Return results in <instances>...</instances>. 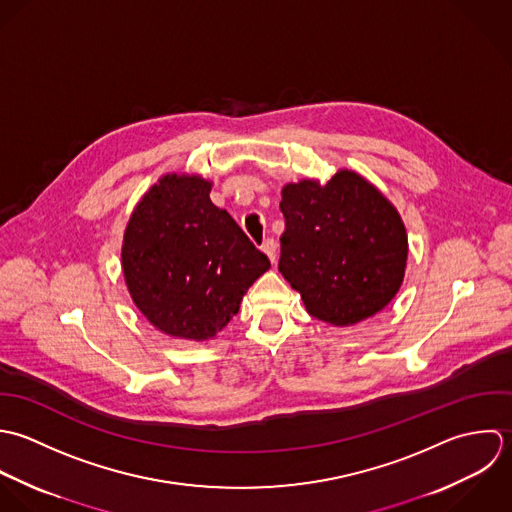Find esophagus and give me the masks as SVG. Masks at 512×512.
<instances>
[{
	"label": "esophagus",
	"mask_w": 512,
	"mask_h": 512,
	"mask_svg": "<svg viewBox=\"0 0 512 512\" xmlns=\"http://www.w3.org/2000/svg\"><path fill=\"white\" fill-rule=\"evenodd\" d=\"M261 249L267 253V257H269L271 263H277V243H275L273 239H267Z\"/></svg>",
	"instance_id": "esophagus-1"
}]
</instances>
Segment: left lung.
<instances>
[{
    "label": "left lung",
    "instance_id": "8db88e82",
    "mask_svg": "<svg viewBox=\"0 0 512 512\" xmlns=\"http://www.w3.org/2000/svg\"><path fill=\"white\" fill-rule=\"evenodd\" d=\"M281 196L279 271L308 314L352 326L388 307L408 265V233L394 204L352 170L326 184H287Z\"/></svg>",
    "mask_w": 512,
    "mask_h": 512
}]
</instances>
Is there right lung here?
Returning a JSON list of instances; mask_svg holds the SVG:
<instances>
[{"label": "right lung", "mask_w": 512, "mask_h": 512, "mask_svg": "<svg viewBox=\"0 0 512 512\" xmlns=\"http://www.w3.org/2000/svg\"><path fill=\"white\" fill-rule=\"evenodd\" d=\"M209 192L198 174L162 176L134 207L120 253L136 308L160 332L194 342L223 330L271 267Z\"/></svg>", "instance_id": "right-lung-1"}]
</instances>
